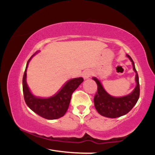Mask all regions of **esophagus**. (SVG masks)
I'll use <instances>...</instances> for the list:
<instances>
[{
	"label": "esophagus",
	"instance_id": "34e87169",
	"mask_svg": "<svg viewBox=\"0 0 155 155\" xmlns=\"http://www.w3.org/2000/svg\"><path fill=\"white\" fill-rule=\"evenodd\" d=\"M91 75H92V73L90 71H89V70H86V71H84L82 72V76L84 79H89Z\"/></svg>",
	"mask_w": 155,
	"mask_h": 155
}]
</instances>
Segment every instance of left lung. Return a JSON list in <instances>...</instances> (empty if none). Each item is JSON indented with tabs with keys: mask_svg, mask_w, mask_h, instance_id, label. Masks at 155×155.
Here are the masks:
<instances>
[{
	"mask_svg": "<svg viewBox=\"0 0 155 155\" xmlns=\"http://www.w3.org/2000/svg\"><path fill=\"white\" fill-rule=\"evenodd\" d=\"M126 56L129 58L133 65V69L136 73V87L128 95L122 97H114L108 94L103 87L102 84L96 77H92L97 85V92L94 97V104L97 111L102 116L108 118H117L125 115L134 107L139 98L140 86L138 73L132 58L128 54Z\"/></svg>",
	"mask_w": 155,
	"mask_h": 155,
	"instance_id": "obj_1",
	"label": "left lung"
}]
</instances>
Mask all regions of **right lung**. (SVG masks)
<instances>
[{"label": "right lung", "instance_id": "add662e5", "mask_svg": "<svg viewBox=\"0 0 155 155\" xmlns=\"http://www.w3.org/2000/svg\"><path fill=\"white\" fill-rule=\"evenodd\" d=\"M36 53H38V51L32 55L27 63L23 76L22 88L25 101L27 106L40 117L47 120L59 119L66 113L72 93L83 82L84 79L82 77H79L68 80L59 91L51 97H41L34 95L27 84V69L32 58Z\"/></svg>", "mask_w": 155, "mask_h": 155}]
</instances>
